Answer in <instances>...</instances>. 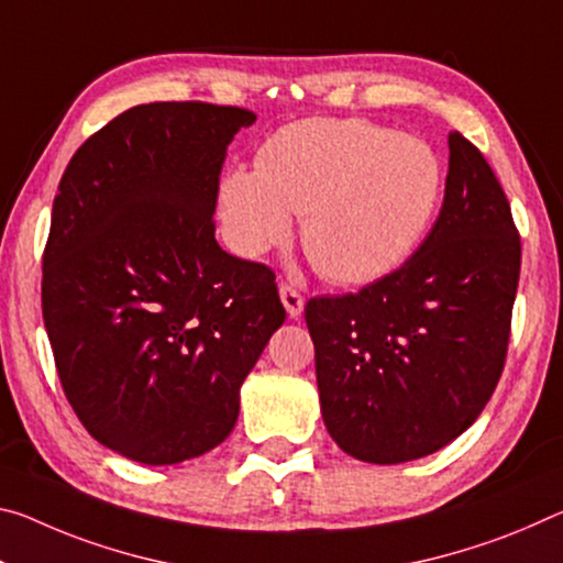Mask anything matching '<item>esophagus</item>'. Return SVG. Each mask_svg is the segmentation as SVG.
I'll return each instance as SVG.
<instances>
[{
    "label": "esophagus",
    "mask_w": 563,
    "mask_h": 563,
    "mask_svg": "<svg viewBox=\"0 0 563 563\" xmlns=\"http://www.w3.org/2000/svg\"><path fill=\"white\" fill-rule=\"evenodd\" d=\"M280 300H283V306H285V310H288L290 318H298L302 313V306H306V298H302L300 292L288 283L280 285Z\"/></svg>",
    "instance_id": "34e87169"
}]
</instances>
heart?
Returning <instances> with one entry per match:
<instances>
[{"label":"heart","instance_id":"1","mask_svg":"<svg viewBox=\"0 0 563 563\" xmlns=\"http://www.w3.org/2000/svg\"><path fill=\"white\" fill-rule=\"evenodd\" d=\"M443 167L423 140L365 120H302L257 153V169L220 183L230 247L263 255L302 216V245L320 275L363 285L388 275L421 243L439 208Z\"/></svg>","mask_w":563,"mask_h":563}]
</instances>
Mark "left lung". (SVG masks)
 Segmentation results:
<instances>
[{
	"mask_svg": "<svg viewBox=\"0 0 563 563\" xmlns=\"http://www.w3.org/2000/svg\"><path fill=\"white\" fill-rule=\"evenodd\" d=\"M519 271L511 205L478 147L451 132L443 205L421 247L363 290L306 306L330 439L368 463L459 439L501 378Z\"/></svg>",
	"mask_w": 563,
	"mask_h": 563,
	"instance_id": "obj_1",
	"label": "left lung"
}]
</instances>
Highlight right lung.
<instances>
[{"label": "right lung", "instance_id": "add662e5", "mask_svg": "<svg viewBox=\"0 0 563 563\" xmlns=\"http://www.w3.org/2000/svg\"><path fill=\"white\" fill-rule=\"evenodd\" d=\"M255 114L137 104L69 159L42 257V316L69 406L120 456L169 466L230 435L283 325L275 273L216 240L220 169Z\"/></svg>", "mask_w": 563, "mask_h": 563}]
</instances>
